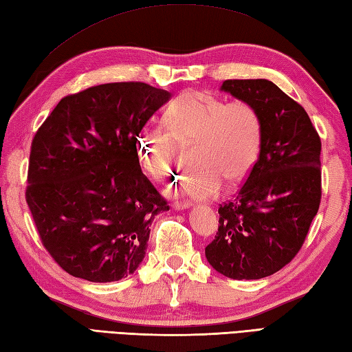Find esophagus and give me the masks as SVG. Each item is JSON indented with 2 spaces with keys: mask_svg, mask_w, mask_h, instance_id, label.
I'll use <instances>...</instances> for the list:
<instances>
[{
  "mask_svg": "<svg viewBox=\"0 0 352 352\" xmlns=\"http://www.w3.org/2000/svg\"><path fill=\"white\" fill-rule=\"evenodd\" d=\"M192 206L190 201H175L172 207L175 208V210H186V208H189Z\"/></svg>",
  "mask_w": 352,
  "mask_h": 352,
  "instance_id": "34e87169",
  "label": "esophagus"
}]
</instances>
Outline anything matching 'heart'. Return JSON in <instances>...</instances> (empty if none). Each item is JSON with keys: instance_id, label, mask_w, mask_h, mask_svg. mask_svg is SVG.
Wrapping results in <instances>:
<instances>
[{"instance_id": "b5f03b06", "label": "heart", "mask_w": 352, "mask_h": 352, "mask_svg": "<svg viewBox=\"0 0 352 352\" xmlns=\"http://www.w3.org/2000/svg\"><path fill=\"white\" fill-rule=\"evenodd\" d=\"M263 140L260 111L248 101H231L204 92H186L170 104L164 125H145L138 134L140 166L157 183L175 172L178 146L193 145V169L175 190L207 199L218 195L223 182L241 184L256 166Z\"/></svg>"}]
</instances>
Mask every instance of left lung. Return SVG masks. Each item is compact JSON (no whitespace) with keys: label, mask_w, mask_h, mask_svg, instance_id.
Returning a JSON list of instances; mask_svg holds the SVG:
<instances>
[{"label":"left lung","mask_w":352,"mask_h":352,"mask_svg":"<svg viewBox=\"0 0 352 352\" xmlns=\"http://www.w3.org/2000/svg\"><path fill=\"white\" fill-rule=\"evenodd\" d=\"M221 91L257 107L263 140L233 201L219 206L207 261L233 280H258L290 263L320 204V138L307 111L272 81L226 80Z\"/></svg>","instance_id":"1"}]
</instances>
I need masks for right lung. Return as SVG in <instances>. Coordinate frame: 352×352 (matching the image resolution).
<instances>
[{
	"instance_id": "obj_1",
	"label": "right lung",
	"mask_w": 352,
	"mask_h": 352,
	"mask_svg": "<svg viewBox=\"0 0 352 352\" xmlns=\"http://www.w3.org/2000/svg\"><path fill=\"white\" fill-rule=\"evenodd\" d=\"M170 94L140 81L60 100L34 134L25 199L45 250L92 283L133 274L169 206L140 169L136 140Z\"/></svg>"
}]
</instances>
